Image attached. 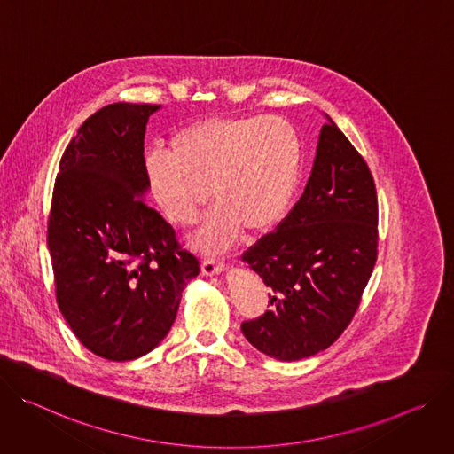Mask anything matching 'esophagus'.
Instances as JSON below:
<instances>
[{
  "mask_svg": "<svg viewBox=\"0 0 454 454\" xmlns=\"http://www.w3.org/2000/svg\"><path fill=\"white\" fill-rule=\"evenodd\" d=\"M225 270V265L223 262H215V260H206L204 263H201V274H204L206 278H213V276H218Z\"/></svg>",
  "mask_w": 454,
  "mask_h": 454,
  "instance_id": "esophagus-1",
  "label": "esophagus"
}]
</instances>
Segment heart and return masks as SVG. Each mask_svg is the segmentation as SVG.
<instances>
[{"mask_svg": "<svg viewBox=\"0 0 454 454\" xmlns=\"http://www.w3.org/2000/svg\"><path fill=\"white\" fill-rule=\"evenodd\" d=\"M168 153L147 157V185L176 225L196 220L211 187L216 204L191 238L206 254L223 253L241 229L272 231L299 185V137L288 121L274 115L198 119L171 135Z\"/></svg>", "mask_w": 454, "mask_h": 454, "instance_id": "1", "label": "heart"}]
</instances>
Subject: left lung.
<instances>
[{
	"instance_id": "left-lung-1",
	"label": "left lung",
	"mask_w": 454,
	"mask_h": 454,
	"mask_svg": "<svg viewBox=\"0 0 454 454\" xmlns=\"http://www.w3.org/2000/svg\"><path fill=\"white\" fill-rule=\"evenodd\" d=\"M319 131L310 178L278 231L243 254L270 286V310L241 325L245 339L278 361L326 349L357 312L377 262L373 176L337 124Z\"/></svg>"
}]
</instances>
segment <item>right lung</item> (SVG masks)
<instances>
[{
	"instance_id": "add662e5",
	"label": "right lung",
	"mask_w": 454,
	"mask_h": 454,
	"mask_svg": "<svg viewBox=\"0 0 454 454\" xmlns=\"http://www.w3.org/2000/svg\"><path fill=\"white\" fill-rule=\"evenodd\" d=\"M159 110L114 103L95 112L65 149L48 218L58 307L91 354L117 363L164 340L200 272L144 201V135Z\"/></svg>"
}]
</instances>
